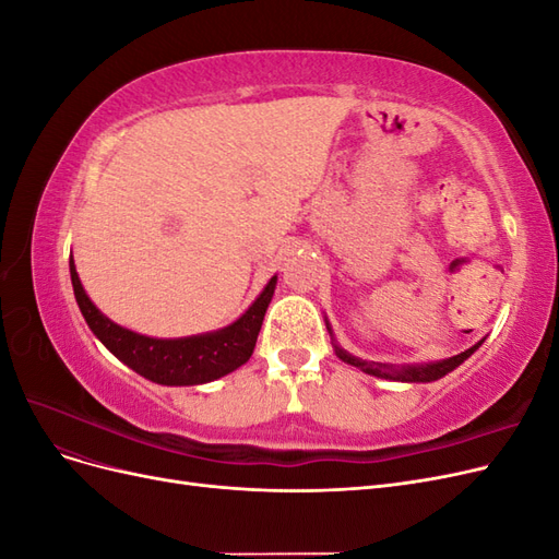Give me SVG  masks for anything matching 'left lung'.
<instances>
[{
	"label": "left lung",
	"instance_id": "1",
	"mask_svg": "<svg viewBox=\"0 0 559 559\" xmlns=\"http://www.w3.org/2000/svg\"><path fill=\"white\" fill-rule=\"evenodd\" d=\"M478 347H480V343L473 345L471 349H466V352H462V354H456V357L445 359V361H436V364H427V366H405V368H389V366H382V364H380V366L366 364V361H361V359H357V357H352V354H347L345 349H341L337 345H335V354H337V357H341L343 361H347V364H352V366L364 368L368 376L389 378V380H401V382H431V380H438V378L448 376L450 370H454L462 361H466V359L471 357V354L476 352Z\"/></svg>",
	"mask_w": 559,
	"mask_h": 559
}]
</instances>
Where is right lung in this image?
<instances>
[{"instance_id": "right-lung-1", "label": "right lung", "mask_w": 559, "mask_h": 559, "mask_svg": "<svg viewBox=\"0 0 559 559\" xmlns=\"http://www.w3.org/2000/svg\"><path fill=\"white\" fill-rule=\"evenodd\" d=\"M70 275L79 310L83 319L88 321L91 331L103 341V345L114 357L130 366L134 373L144 376L151 382L170 386L212 382L247 364L253 345H257L267 302L273 298L277 284V277L270 280L263 294L253 300V306L235 324L222 331L193 337H177V341H158V337H146L118 326L99 312L86 296V292H83L72 259Z\"/></svg>"}]
</instances>
